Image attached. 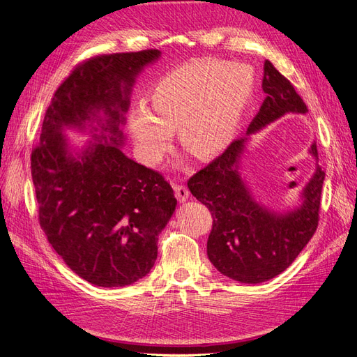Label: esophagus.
<instances>
[{"label": "esophagus", "instance_id": "34e87169", "mask_svg": "<svg viewBox=\"0 0 357 357\" xmlns=\"http://www.w3.org/2000/svg\"><path fill=\"white\" fill-rule=\"evenodd\" d=\"M174 192H176V198L180 202H186L189 199V190L183 185H174Z\"/></svg>", "mask_w": 357, "mask_h": 357}]
</instances>
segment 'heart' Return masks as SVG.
I'll list each match as a JSON object with an SVG mask.
<instances>
[{"label": "heart", "mask_w": 357, "mask_h": 357, "mask_svg": "<svg viewBox=\"0 0 357 357\" xmlns=\"http://www.w3.org/2000/svg\"><path fill=\"white\" fill-rule=\"evenodd\" d=\"M255 89V74L243 62L190 61L165 74L150 93L149 110L128 116L137 153L158 167L178 129L180 144L199 159L231 144Z\"/></svg>", "instance_id": "b5f03b06"}]
</instances>
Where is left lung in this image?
<instances>
[{
	"label": "left lung",
	"mask_w": 357,
	"mask_h": 357,
	"mask_svg": "<svg viewBox=\"0 0 357 357\" xmlns=\"http://www.w3.org/2000/svg\"><path fill=\"white\" fill-rule=\"evenodd\" d=\"M266 93L243 138L235 139L188 181L190 193L213 215L207 241L210 262L235 282L257 284L282 274L302 252L319 225L320 195L325 180L316 142L308 153L316 160L314 174L299 193L298 207L274 211L257 201L243 172V156L250 137L287 113L305 114V102L291 83L269 61L264 63Z\"/></svg>",
	"instance_id": "left-lung-1"
}]
</instances>
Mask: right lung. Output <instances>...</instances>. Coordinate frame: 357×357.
Masks as SVG:
<instances>
[{"label": "right lung", "instance_id": "obj_1", "mask_svg": "<svg viewBox=\"0 0 357 357\" xmlns=\"http://www.w3.org/2000/svg\"><path fill=\"white\" fill-rule=\"evenodd\" d=\"M159 58L150 49L83 62L53 95L31 155L41 229L70 269L100 287L147 275L176 211L169 183L122 152L132 86ZM67 130L90 143L73 146Z\"/></svg>", "mask_w": 357, "mask_h": 357}]
</instances>
